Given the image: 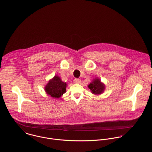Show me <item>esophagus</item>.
Instances as JSON below:
<instances>
[{
    "label": "esophagus",
    "mask_w": 152,
    "mask_h": 152,
    "mask_svg": "<svg viewBox=\"0 0 152 152\" xmlns=\"http://www.w3.org/2000/svg\"><path fill=\"white\" fill-rule=\"evenodd\" d=\"M74 83H75V84H80V83H81V80H80V79H78V78H75V79H74Z\"/></svg>",
    "instance_id": "obj_1"
}]
</instances>
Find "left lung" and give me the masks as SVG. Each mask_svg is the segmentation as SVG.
<instances>
[{
	"mask_svg": "<svg viewBox=\"0 0 152 152\" xmlns=\"http://www.w3.org/2000/svg\"><path fill=\"white\" fill-rule=\"evenodd\" d=\"M88 87L91 91V92L95 95L101 94L105 88V85L102 83L101 80L98 78H94Z\"/></svg>",
	"mask_w": 152,
	"mask_h": 152,
	"instance_id": "obj_1",
	"label": "left lung"
}]
</instances>
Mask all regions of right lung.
Segmentation results:
<instances>
[{
  "label": "right lung",
  "instance_id": "right-lung-1",
  "mask_svg": "<svg viewBox=\"0 0 152 152\" xmlns=\"http://www.w3.org/2000/svg\"><path fill=\"white\" fill-rule=\"evenodd\" d=\"M66 83L63 82L60 77L56 75L48 81L44 89L47 95L53 98H59L66 92Z\"/></svg>",
  "mask_w": 152,
  "mask_h": 152
}]
</instances>
